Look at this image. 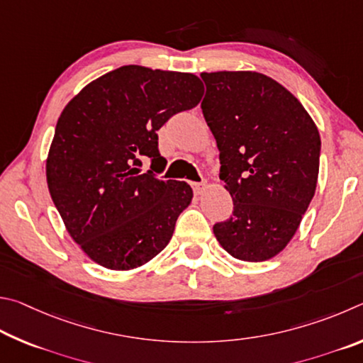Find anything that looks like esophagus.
Instances as JSON below:
<instances>
[{
  "instance_id": "esophagus-1",
  "label": "esophagus",
  "mask_w": 363,
  "mask_h": 363,
  "mask_svg": "<svg viewBox=\"0 0 363 363\" xmlns=\"http://www.w3.org/2000/svg\"><path fill=\"white\" fill-rule=\"evenodd\" d=\"M193 189L196 194H202L207 189V183L202 182V183H193Z\"/></svg>"
}]
</instances>
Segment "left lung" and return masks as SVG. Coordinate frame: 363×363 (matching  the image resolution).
<instances>
[{
  "instance_id": "8db88e82",
  "label": "left lung",
  "mask_w": 363,
  "mask_h": 363,
  "mask_svg": "<svg viewBox=\"0 0 363 363\" xmlns=\"http://www.w3.org/2000/svg\"><path fill=\"white\" fill-rule=\"evenodd\" d=\"M201 108L220 151L230 220L213 226L242 262H266L295 236L319 177L320 135L294 94L257 72L201 73Z\"/></svg>"
}]
</instances>
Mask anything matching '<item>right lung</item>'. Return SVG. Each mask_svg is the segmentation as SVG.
I'll return each mask as SVG.
<instances>
[{
	"label": "right lung",
	"mask_w": 363,
	"mask_h": 363,
	"mask_svg": "<svg viewBox=\"0 0 363 363\" xmlns=\"http://www.w3.org/2000/svg\"><path fill=\"white\" fill-rule=\"evenodd\" d=\"M193 73L140 65L89 82L63 108L50 143L48 188L69 236L106 269L129 271L165 249L178 215L191 204L185 182L159 180L157 130L199 104Z\"/></svg>",
	"instance_id": "add662e5"
}]
</instances>
